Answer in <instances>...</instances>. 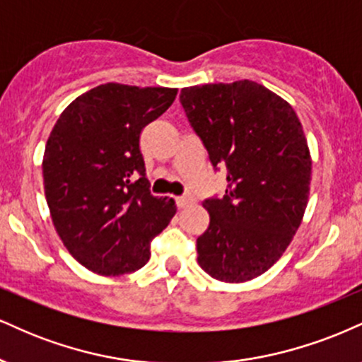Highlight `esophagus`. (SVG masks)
<instances>
[{"instance_id":"obj_1","label":"esophagus","mask_w":362,"mask_h":362,"mask_svg":"<svg viewBox=\"0 0 362 362\" xmlns=\"http://www.w3.org/2000/svg\"><path fill=\"white\" fill-rule=\"evenodd\" d=\"M194 203V198L193 197H189V194H186V197H177L176 198V205H177V208H186V206H189V205H193Z\"/></svg>"}]
</instances>
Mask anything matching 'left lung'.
Listing matches in <instances>:
<instances>
[{
	"label": "left lung",
	"mask_w": 362,
	"mask_h": 362,
	"mask_svg": "<svg viewBox=\"0 0 362 362\" xmlns=\"http://www.w3.org/2000/svg\"><path fill=\"white\" fill-rule=\"evenodd\" d=\"M180 100L214 168L227 173L223 198L203 202L210 225L198 264L220 281H249L283 256L307 210L303 127L288 101L249 79L182 88Z\"/></svg>",
	"instance_id": "left-lung-1"
}]
</instances>
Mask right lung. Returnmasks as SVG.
<instances>
[{
  "instance_id": "1",
  "label": "right lung",
  "mask_w": 362,
  "mask_h": 362,
  "mask_svg": "<svg viewBox=\"0 0 362 362\" xmlns=\"http://www.w3.org/2000/svg\"><path fill=\"white\" fill-rule=\"evenodd\" d=\"M176 95V88L101 84L76 98L50 132L42 163L47 205L66 249L93 273L140 269L176 214L173 198L148 191L139 147L144 127Z\"/></svg>"
}]
</instances>
